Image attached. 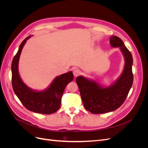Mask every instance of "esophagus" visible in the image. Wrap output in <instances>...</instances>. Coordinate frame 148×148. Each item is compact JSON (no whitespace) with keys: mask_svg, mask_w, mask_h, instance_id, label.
<instances>
[{"mask_svg":"<svg viewBox=\"0 0 148 148\" xmlns=\"http://www.w3.org/2000/svg\"><path fill=\"white\" fill-rule=\"evenodd\" d=\"M80 73H81V72H80V70L79 69H77V68H75L73 70V75H74L75 77H78V76L80 74Z\"/></svg>","mask_w":148,"mask_h":148,"instance_id":"1","label":"esophagus"}]
</instances>
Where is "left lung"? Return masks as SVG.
Wrapping results in <instances>:
<instances>
[{"mask_svg": "<svg viewBox=\"0 0 148 148\" xmlns=\"http://www.w3.org/2000/svg\"><path fill=\"white\" fill-rule=\"evenodd\" d=\"M110 43L112 47H119L124 56V69L119 78L108 87H103L95 80L83 76L76 79L84 108L94 114L110 112L119 108L126 99L133 84L131 52L117 36H111Z\"/></svg>", "mask_w": 148, "mask_h": 148, "instance_id": "1", "label": "left lung"}]
</instances>
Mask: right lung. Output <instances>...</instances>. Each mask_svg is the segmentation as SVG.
<instances>
[{
  "label": "right lung",
  "mask_w": 148,
  "mask_h": 148,
  "mask_svg": "<svg viewBox=\"0 0 148 148\" xmlns=\"http://www.w3.org/2000/svg\"><path fill=\"white\" fill-rule=\"evenodd\" d=\"M24 39L12 63V82L14 92L28 110L36 113L51 114L60 108L61 99L66 86L73 79L72 71L57 77L47 89L37 91L29 88L22 81L18 72V62L21 52L26 41Z\"/></svg>",
  "instance_id": "add662e5"
}]
</instances>
